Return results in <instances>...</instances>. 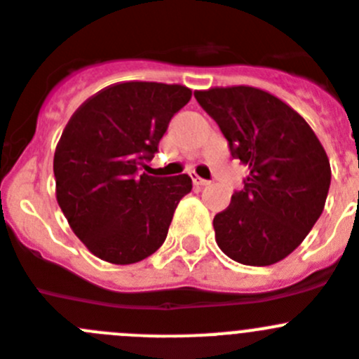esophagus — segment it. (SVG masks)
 I'll return each mask as SVG.
<instances>
[{
  "mask_svg": "<svg viewBox=\"0 0 359 359\" xmlns=\"http://www.w3.org/2000/svg\"><path fill=\"white\" fill-rule=\"evenodd\" d=\"M192 182H194V185H196V187H208L210 185L208 180H203V177H199L197 174H194V176H192Z\"/></svg>",
  "mask_w": 359,
  "mask_h": 359,
  "instance_id": "34e87169",
  "label": "esophagus"
}]
</instances>
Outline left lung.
Returning <instances> with one entry per match:
<instances>
[{
    "label": "left lung",
    "instance_id": "8db88e82",
    "mask_svg": "<svg viewBox=\"0 0 359 359\" xmlns=\"http://www.w3.org/2000/svg\"><path fill=\"white\" fill-rule=\"evenodd\" d=\"M194 96L219 124L231 156L249 169L244 189L213 219L217 244L244 265L287 258L315 226L330 192V160L317 135L259 88H210Z\"/></svg>",
    "mask_w": 359,
    "mask_h": 359
}]
</instances>
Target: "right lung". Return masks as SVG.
<instances>
[{"instance_id": "1", "label": "right lung", "mask_w": 359, "mask_h": 359, "mask_svg": "<svg viewBox=\"0 0 359 359\" xmlns=\"http://www.w3.org/2000/svg\"><path fill=\"white\" fill-rule=\"evenodd\" d=\"M190 97L183 85L128 81L97 92L65 126L53 160L57 201L97 258L137 263L165 242L192 180L149 176L142 169Z\"/></svg>"}]
</instances>
